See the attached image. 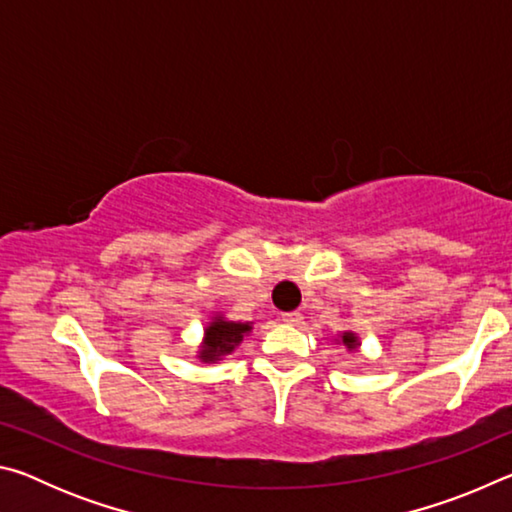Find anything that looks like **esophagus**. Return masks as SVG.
Instances as JSON below:
<instances>
[{
	"instance_id": "1",
	"label": "esophagus",
	"mask_w": 512,
	"mask_h": 512,
	"mask_svg": "<svg viewBox=\"0 0 512 512\" xmlns=\"http://www.w3.org/2000/svg\"><path fill=\"white\" fill-rule=\"evenodd\" d=\"M280 320L287 325H300L302 323V314L300 311H287V314H280Z\"/></svg>"
}]
</instances>
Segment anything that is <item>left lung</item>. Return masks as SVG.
I'll return each mask as SVG.
<instances>
[{
  "label": "left lung",
  "instance_id": "1",
  "mask_svg": "<svg viewBox=\"0 0 512 512\" xmlns=\"http://www.w3.org/2000/svg\"><path fill=\"white\" fill-rule=\"evenodd\" d=\"M334 345H343L348 352H357L361 348V339L354 332H341L334 336Z\"/></svg>",
  "mask_w": 512,
  "mask_h": 512
}]
</instances>
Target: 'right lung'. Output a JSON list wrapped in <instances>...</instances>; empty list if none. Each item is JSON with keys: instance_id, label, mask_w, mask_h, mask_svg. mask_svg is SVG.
I'll list each match as a JSON object with an SVG mask.
<instances>
[{"instance_id": "right-lung-1", "label": "right lung", "mask_w": 512, "mask_h": 512, "mask_svg": "<svg viewBox=\"0 0 512 512\" xmlns=\"http://www.w3.org/2000/svg\"><path fill=\"white\" fill-rule=\"evenodd\" d=\"M250 332H253V323L230 320L221 311H216L203 327V341L198 345L196 359L203 363H219L230 357Z\"/></svg>"}]
</instances>
